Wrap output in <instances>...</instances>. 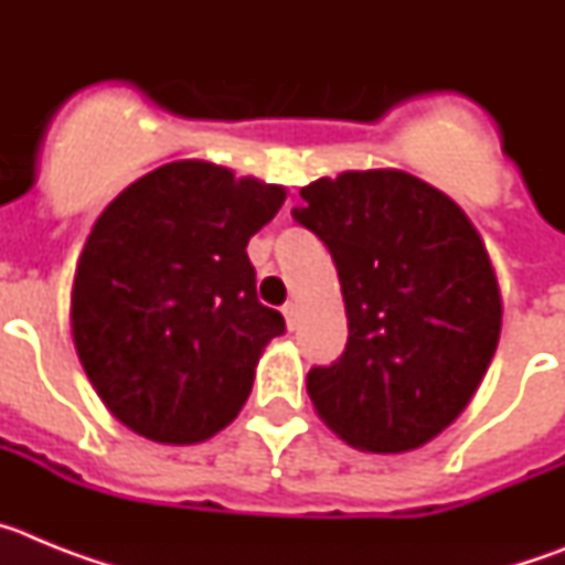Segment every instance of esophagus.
<instances>
[{
  "label": "esophagus",
  "mask_w": 565,
  "mask_h": 565,
  "mask_svg": "<svg viewBox=\"0 0 565 565\" xmlns=\"http://www.w3.org/2000/svg\"><path fill=\"white\" fill-rule=\"evenodd\" d=\"M282 317H286V326H288V331H294V328L299 326V302H286V306H282Z\"/></svg>",
  "instance_id": "1"
}]
</instances>
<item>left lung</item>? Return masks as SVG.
Wrapping results in <instances>:
<instances>
[{"instance_id": "obj_1", "label": "left lung", "mask_w": 565, "mask_h": 565, "mask_svg": "<svg viewBox=\"0 0 565 565\" xmlns=\"http://www.w3.org/2000/svg\"><path fill=\"white\" fill-rule=\"evenodd\" d=\"M297 223L331 252L348 348L308 373L313 411L364 452H411L447 430L501 339V288L481 234L441 189L402 169L319 178Z\"/></svg>"}]
</instances>
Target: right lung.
<instances>
[{
    "mask_svg": "<svg viewBox=\"0 0 565 565\" xmlns=\"http://www.w3.org/2000/svg\"><path fill=\"white\" fill-rule=\"evenodd\" d=\"M286 186L172 161L129 183L93 223L70 291L89 384L121 424L198 444L243 411L282 313L257 299L248 239Z\"/></svg>",
    "mask_w": 565,
    "mask_h": 565,
    "instance_id": "obj_1",
    "label": "right lung"
}]
</instances>
